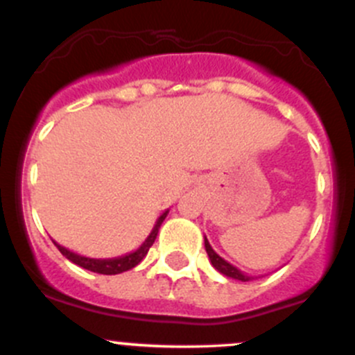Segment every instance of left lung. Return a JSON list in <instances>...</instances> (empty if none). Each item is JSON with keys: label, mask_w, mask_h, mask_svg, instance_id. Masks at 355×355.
Masks as SVG:
<instances>
[{"label": "left lung", "mask_w": 355, "mask_h": 355, "mask_svg": "<svg viewBox=\"0 0 355 355\" xmlns=\"http://www.w3.org/2000/svg\"><path fill=\"white\" fill-rule=\"evenodd\" d=\"M204 246H206V252L209 255V260H211L212 267L216 268L218 272H221L223 275H226V277H231V279H236V281H241V282H248L252 281V275L245 274V272H241L240 268H236L234 266H231L230 262H226L225 259H221V257L218 255V253L212 250V246L209 245L207 238L204 236Z\"/></svg>", "instance_id": "1"}]
</instances>
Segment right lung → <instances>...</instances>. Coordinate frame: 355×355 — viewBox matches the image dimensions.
I'll return each instance as SVG.
<instances>
[{
	"label": "right lung",
	"instance_id": "add662e5",
	"mask_svg": "<svg viewBox=\"0 0 355 355\" xmlns=\"http://www.w3.org/2000/svg\"><path fill=\"white\" fill-rule=\"evenodd\" d=\"M166 214H168V211L163 212V214L159 216L158 219H156L155 227H153L151 233L148 234V238L143 241V245H141L139 248L134 250V252L128 253V255L115 257V259H89V257L78 255V253L71 252V250L64 248V246H61L59 243H55V241H54V245L58 246L59 252H61L62 255L66 257V259L71 260V262H73V263H76V266L87 268V270L96 272V274H103V275L122 274V272L130 270V268L136 267L137 263H139L141 260H143L144 257L148 255V250L151 248L153 243H155L156 236H158L159 226H162V223L165 221Z\"/></svg>",
	"mask_w": 355,
	"mask_h": 355
}]
</instances>
